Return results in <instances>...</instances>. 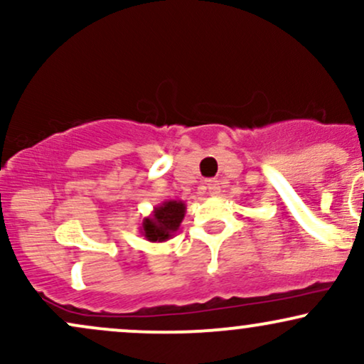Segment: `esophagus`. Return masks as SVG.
Returning a JSON list of instances; mask_svg holds the SVG:
<instances>
[{"label": "esophagus", "instance_id": "esophagus-1", "mask_svg": "<svg viewBox=\"0 0 364 364\" xmlns=\"http://www.w3.org/2000/svg\"><path fill=\"white\" fill-rule=\"evenodd\" d=\"M207 190H208V195L210 196H217L220 193V185L217 179H208L207 181Z\"/></svg>", "mask_w": 364, "mask_h": 364}]
</instances>
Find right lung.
Listing matches in <instances>:
<instances>
[{
    "instance_id": "right-lung-1",
    "label": "right lung",
    "mask_w": 364,
    "mask_h": 364,
    "mask_svg": "<svg viewBox=\"0 0 364 364\" xmlns=\"http://www.w3.org/2000/svg\"><path fill=\"white\" fill-rule=\"evenodd\" d=\"M186 214V203L183 200H166L154 207L152 214L144 217L140 224V235L150 243H164L176 235Z\"/></svg>"
}]
</instances>
